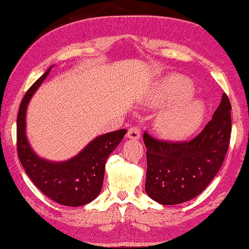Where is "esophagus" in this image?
<instances>
[{
	"label": "esophagus",
	"mask_w": 249,
	"mask_h": 249,
	"mask_svg": "<svg viewBox=\"0 0 249 249\" xmlns=\"http://www.w3.org/2000/svg\"><path fill=\"white\" fill-rule=\"evenodd\" d=\"M126 137L132 140H139L141 138V129L139 126H131L126 133Z\"/></svg>",
	"instance_id": "34e87169"
}]
</instances>
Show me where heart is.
Listing matches in <instances>:
<instances>
[{"mask_svg":"<svg viewBox=\"0 0 249 249\" xmlns=\"http://www.w3.org/2000/svg\"><path fill=\"white\" fill-rule=\"evenodd\" d=\"M192 86L185 78L172 76L167 78L151 96L155 106H166L177 102L161 111L156 119L158 133L168 140H184L198 130L204 119L205 108L199 101H190Z\"/></svg>","mask_w":249,"mask_h":249,"instance_id":"heart-1","label":"heart"}]
</instances>
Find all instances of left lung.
Segmentation results:
<instances>
[{"label":"left lung","mask_w":249,"mask_h":249,"mask_svg":"<svg viewBox=\"0 0 249 249\" xmlns=\"http://www.w3.org/2000/svg\"><path fill=\"white\" fill-rule=\"evenodd\" d=\"M231 103L223 93L213 119L199 134L184 142L157 140L145 131L147 172L145 191L162 205L196 197L221 168L231 138Z\"/></svg>","instance_id":"8db88e82"}]
</instances>
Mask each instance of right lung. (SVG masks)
<instances>
[{"mask_svg":"<svg viewBox=\"0 0 249 249\" xmlns=\"http://www.w3.org/2000/svg\"><path fill=\"white\" fill-rule=\"evenodd\" d=\"M50 72L32 84L23 96L17 115V154L32 183L42 193L60 205L82 206L97 197L104 181L105 163L110 153L123 141L125 129L97 137L76 157L64 162L41 159L26 139V110L31 96Z\"/></svg>","mask_w":249,"mask_h":249,"instance_id":"1","label":"right lung"}]
</instances>
